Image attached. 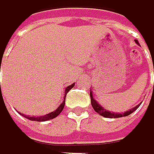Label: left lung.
<instances>
[{
    "label": "left lung",
    "instance_id": "obj_1",
    "mask_svg": "<svg viewBox=\"0 0 154 154\" xmlns=\"http://www.w3.org/2000/svg\"><path fill=\"white\" fill-rule=\"evenodd\" d=\"M135 42L139 45V43H138V41L137 40H135ZM90 100H91V105H92V107H93V109H94V110L96 111V112H97L100 115H101V116H103V117H106V118H110V119H116V118H122V117H126V116H128V115H130V114H131L133 111H135L139 107H140V103L139 104V105H137L136 107H134L133 109H130V110H128V111H126V112H122V113H111L110 111H108V110H106L105 109H103L100 104H97V102L94 100V97H93V96H92V92L90 91Z\"/></svg>",
    "mask_w": 154,
    "mask_h": 154
}]
</instances>
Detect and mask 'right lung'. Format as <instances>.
Wrapping results in <instances>:
<instances>
[{
  "label": "right lung",
  "mask_w": 154,
  "mask_h": 154,
  "mask_svg": "<svg viewBox=\"0 0 154 154\" xmlns=\"http://www.w3.org/2000/svg\"><path fill=\"white\" fill-rule=\"evenodd\" d=\"M74 86H75V84H72V85L66 87V88L65 89V94H66V96L67 92H68ZM65 104H66V98L64 100V101L62 102V104H60V106H59L56 110H54V111H53V112H51V113H49V114H46V115H45V116H41V117H27V116H25V115H23V114H22V113H20V114H21L22 116L27 118V119H30V120H35V122H46V120H49V119H54V118L57 117V116L61 113V111L63 110V109H64V107H65Z\"/></svg>",
  "instance_id": "add662e5"
}]
</instances>
